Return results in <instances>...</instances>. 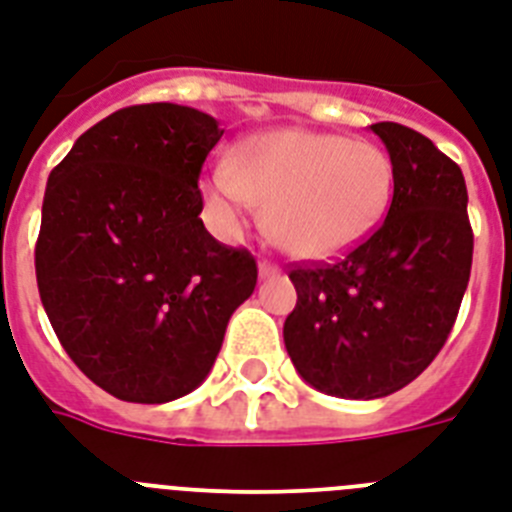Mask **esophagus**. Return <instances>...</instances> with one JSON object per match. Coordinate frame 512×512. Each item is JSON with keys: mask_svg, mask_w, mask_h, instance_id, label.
I'll use <instances>...</instances> for the list:
<instances>
[{"mask_svg": "<svg viewBox=\"0 0 512 512\" xmlns=\"http://www.w3.org/2000/svg\"><path fill=\"white\" fill-rule=\"evenodd\" d=\"M257 270H260V278H270V276H278V268L273 263H268V260H263V263L257 265Z\"/></svg>", "mask_w": 512, "mask_h": 512, "instance_id": "esophagus-1", "label": "esophagus"}]
</instances>
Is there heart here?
I'll list each match as a JSON object with an SVG mask.
<instances>
[{"label":"heart","instance_id":"1","mask_svg":"<svg viewBox=\"0 0 512 512\" xmlns=\"http://www.w3.org/2000/svg\"><path fill=\"white\" fill-rule=\"evenodd\" d=\"M395 169L372 140L283 127L236 143L226 169L203 182L216 221L236 231L265 208L273 244L302 260L338 255L375 229L393 200Z\"/></svg>","mask_w":512,"mask_h":512}]
</instances>
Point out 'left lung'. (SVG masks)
Masks as SVG:
<instances>
[{"instance_id":"obj_1","label":"left lung","mask_w":512,"mask_h":512,"mask_svg":"<svg viewBox=\"0 0 512 512\" xmlns=\"http://www.w3.org/2000/svg\"><path fill=\"white\" fill-rule=\"evenodd\" d=\"M369 130L393 158L388 216L336 263L289 273L283 343L296 372L336 398H382L422 375L448 341L474 257L461 166L395 122Z\"/></svg>"}]
</instances>
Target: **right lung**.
Here are the masks:
<instances>
[{
	"label": "right lung",
	"mask_w": 512,
	"mask_h": 512,
	"mask_svg": "<svg viewBox=\"0 0 512 512\" xmlns=\"http://www.w3.org/2000/svg\"><path fill=\"white\" fill-rule=\"evenodd\" d=\"M223 130L179 103L114 111L49 174L38 294L88 380L130 403H169L213 369L255 257L200 221L197 179Z\"/></svg>",
	"instance_id": "obj_1"
}]
</instances>
